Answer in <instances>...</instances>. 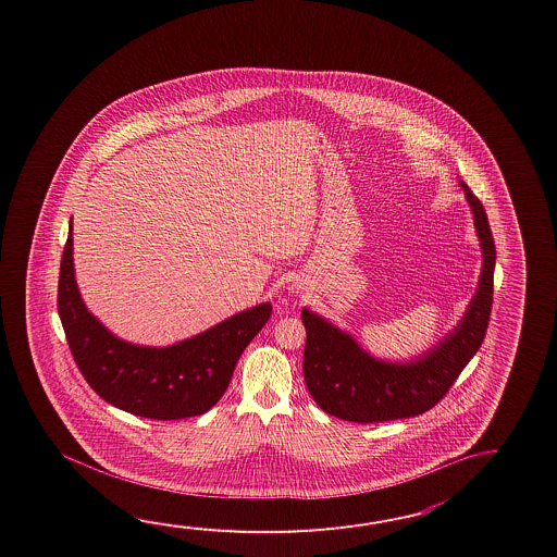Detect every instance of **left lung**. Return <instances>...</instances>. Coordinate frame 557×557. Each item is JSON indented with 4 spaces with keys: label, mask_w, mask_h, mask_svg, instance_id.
Segmentation results:
<instances>
[{
    "label": "left lung",
    "mask_w": 557,
    "mask_h": 557,
    "mask_svg": "<svg viewBox=\"0 0 557 557\" xmlns=\"http://www.w3.org/2000/svg\"><path fill=\"white\" fill-rule=\"evenodd\" d=\"M460 187L480 240L482 273L460 322L426 352L404 362L382 360L356 343L350 332L302 308L307 329L302 372L310 396L324 412L358 424L424 414L446 396L484 343L494 295L496 245L484 205L463 181Z\"/></svg>",
    "instance_id": "obj_1"
}]
</instances>
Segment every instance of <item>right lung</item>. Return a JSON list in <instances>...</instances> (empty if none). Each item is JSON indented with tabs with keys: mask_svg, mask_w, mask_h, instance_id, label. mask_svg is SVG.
<instances>
[{
	"mask_svg": "<svg viewBox=\"0 0 557 557\" xmlns=\"http://www.w3.org/2000/svg\"><path fill=\"white\" fill-rule=\"evenodd\" d=\"M58 310L75 364L106 403L141 418L181 420L205 414L221 400L238 358L267 324L273 307L261 302L169 346L127 343L85 307L75 281L70 221Z\"/></svg>",
	"mask_w": 557,
	"mask_h": 557,
	"instance_id": "right-lung-1",
	"label": "right lung"
}]
</instances>
